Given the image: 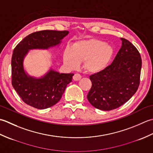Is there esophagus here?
<instances>
[{"mask_svg": "<svg viewBox=\"0 0 153 153\" xmlns=\"http://www.w3.org/2000/svg\"><path fill=\"white\" fill-rule=\"evenodd\" d=\"M81 78H82V76L79 74H75L74 76H73V79L75 81H78Z\"/></svg>", "mask_w": 153, "mask_h": 153, "instance_id": "obj_1", "label": "esophagus"}]
</instances>
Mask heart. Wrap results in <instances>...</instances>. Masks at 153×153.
I'll return each mask as SVG.
<instances>
[{
  "mask_svg": "<svg viewBox=\"0 0 153 153\" xmlns=\"http://www.w3.org/2000/svg\"><path fill=\"white\" fill-rule=\"evenodd\" d=\"M112 47L105 42L91 39L78 41L72 47L65 48L63 60L70 68H76L84 62V68L91 73H97L108 66L113 56Z\"/></svg>",
  "mask_w": 153,
  "mask_h": 153,
  "instance_id": "heart-1",
  "label": "heart"
}]
</instances>
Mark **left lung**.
Returning <instances> with one entry per match:
<instances>
[{
	"label": "left lung",
	"instance_id": "8db88e82",
	"mask_svg": "<svg viewBox=\"0 0 153 153\" xmlns=\"http://www.w3.org/2000/svg\"><path fill=\"white\" fill-rule=\"evenodd\" d=\"M122 47L112 63L92 74L87 99L94 107L108 111L121 106L137 91L140 83L142 60L134 45L121 38Z\"/></svg>",
	"mask_w": 153,
	"mask_h": 153
}]
</instances>
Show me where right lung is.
I'll return each mask as SVG.
<instances>
[{
  "instance_id": "1",
  "label": "right lung",
  "mask_w": 153,
  "mask_h": 153,
  "mask_svg": "<svg viewBox=\"0 0 153 153\" xmlns=\"http://www.w3.org/2000/svg\"><path fill=\"white\" fill-rule=\"evenodd\" d=\"M68 31L43 30L25 37L16 45L12 56V85L25 104L38 109H45L59 101L74 74H60L50 70L41 79L27 76L23 60L28 50L48 48L60 43Z\"/></svg>"
}]
</instances>
